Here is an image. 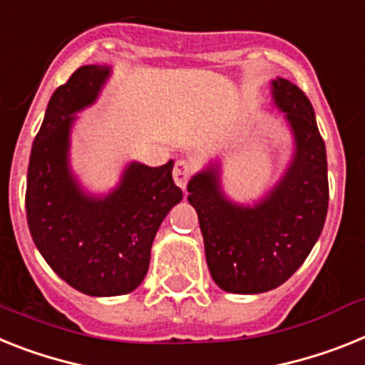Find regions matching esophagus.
Instances as JSON below:
<instances>
[{
  "label": "esophagus",
  "instance_id": "1",
  "mask_svg": "<svg viewBox=\"0 0 365 365\" xmlns=\"http://www.w3.org/2000/svg\"><path fill=\"white\" fill-rule=\"evenodd\" d=\"M192 174V165L189 163V161H185V159H180V161H176V165H174V170H173V176H174V182H176V185L180 189H185L187 187V182L189 178H191Z\"/></svg>",
  "mask_w": 365,
  "mask_h": 365
}]
</instances>
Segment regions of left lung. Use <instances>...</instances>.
Listing matches in <instances>:
<instances>
[{"instance_id":"left-lung-1","label":"left lung","mask_w":365,"mask_h":365,"mask_svg":"<svg viewBox=\"0 0 365 365\" xmlns=\"http://www.w3.org/2000/svg\"><path fill=\"white\" fill-rule=\"evenodd\" d=\"M271 98L293 137L292 159L274 185L250 204L232 200L219 159L187 185L207 269L228 293L256 295L284 284L317 243L329 210L327 150L310 100L284 78L271 81Z\"/></svg>"}]
</instances>
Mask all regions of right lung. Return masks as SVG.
I'll return each mask as SVG.
<instances>
[{
  "mask_svg": "<svg viewBox=\"0 0 365 365\" xmlns=\"http://www.w3.org/2000/svg\"><path fill=\"white\" fill-rule=\"evenodd\" d=\"M113 68L85 64L51 94L27 168L26 211L35 247L73 289L91 297L131 293L145 280L167 213L182 202L170 159L130 161L109 192H88L70 165L78 113L96 103Z\"/></svg>",
  "mask_w": 365,
  "mask_h": 365,
  "instance_id": "right-lung-1",
  "label": "right lung"
}]
</instances>
